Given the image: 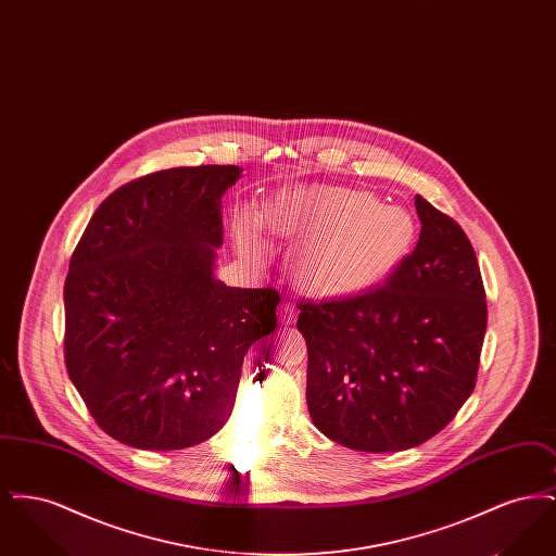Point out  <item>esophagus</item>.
Instances as JSON below:
<instances>
[{"instance_id": "obj_1", "label": "esophagus", "mask_w": 556, "mask_h": 556, "mask_svg": "<svg viewBox=\"0 0 556 556\" xmlns=\"http://www.w3.org/2000/svg\"><path fill=\"white\" fill-rule=\"evenodd\" d=\"M279 320H281V325H293L295 323V308H293L291 302H281Z\"/></svg>"}]
</instances>
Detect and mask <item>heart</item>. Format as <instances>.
<instances>
[{
  "label": "heart",
  "instance_id": "b5f03b06",
  "mask_svg": "<svg viewBox=\"0 0 556 556\" xmlns=\"http://www.w3.org/2000/svg\"><path fill=\"white\" fill-rule=\"evenodd\" d=\"M273 233L308 239L295 256V277L308 290L350 293L388 273L415 238V220L356 189H298L266 214ZM241 245L254 248V223H239Z\"/></svg>",
  "mask_w": 556,
  "mask_h": 556
}]
</instances>
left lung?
Masks as SVG:
<instances>
[{
  "mask_svg": "<svg viewBox=\"0 0 556 556\" xmlns=\"http://www.w3.org/2000/svg\"><path fill=\"white\" fill-rule=\"evenodd\" d=\"M415 206L417 248L383 286L298 304L311 419L361 452L424 444L476 388L488 325L476 250L448 214L421 195Z\"/></svg>",
  "mask_w": 556,
  "mask_h": 556,
  "instance_id": "8db88e82",
  "label": "left lung"
}]
</instances>
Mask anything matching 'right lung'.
<instances>
[{
    "mask_svg": "<svg viewBox=\"0 0 556 556\" xmlns=\"http://www.w3.org/2000/svg\"><path fill=\"white\" fill-rule=\"evenodd\" d=\"M239 166H179L112 191L93 212L64 283V361L110 438L181 450L231 417L248 348L275 331L273 288L214 277L220 198Z\"/></svg>",
    "mask_w": 556,
    "mask_h": 556,
    "instance_id": "add662e5",
    "label": "right lung"
}]
</instances>
